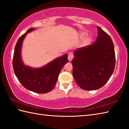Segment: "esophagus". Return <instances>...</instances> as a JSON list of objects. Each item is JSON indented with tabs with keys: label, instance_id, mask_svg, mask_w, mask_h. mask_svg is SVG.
Segmentation results:
<instances>
[{
	"label": "esophagus",
	"instance_id": "obj_1",
	"mask_svg": "<svg viewBox=\"0 0 129 129\" xmlns=\"http://www.w3.org/2000/svg\"><path fill=\"white\" fill-rule=\"evenodd\" d=\"M73 58V55L72 53H69L68 56V59L69 61H71Z\"/></svg>",
	"mask_w": 129,
	"mask_h": 129
}]
</instances>
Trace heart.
Segmentation results:
<instances>
[{"instance_id": "1", "label": "heart", "mask_w": 129, "mask_h": 129, "mask_svg": "<svg viewBox=\"0 0 129 129\" xmlns=\"http://www.w3.org/2000/svg\"><path fill=\"white\" fill-rule=\"evenodd\" d=\"M85 35V33H81V36L83 37ZM91 42V38L90 36H87L85 37V38H83L82 42V45L83 46H88L90 44Z\"/></svg>"}]
</instances>
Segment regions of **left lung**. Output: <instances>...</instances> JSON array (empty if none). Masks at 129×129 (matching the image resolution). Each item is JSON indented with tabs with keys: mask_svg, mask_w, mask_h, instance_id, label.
I'll list each match as a JSON object with an SVG mask.
<instances>
[{
	"mask_svg": "<svg viewBox=\"0 0 129 129\" xmlns=\"http://www.w3.org/2000/svg\"><path fill=\"white\" fill-rule=\"evenodd\" d=\"M96 42L75 50L72 59L73 76L83 90H96L104 86L114 71V45L110 36L98 27Z\"/></svg>",
	"mask_w": 129,
	"mask_h": 129,
	"instance_id": "obj_1",
	"label": "left lung"
}]
</instances>
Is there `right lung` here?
Here are the masks:
<instances>
[{"instance_id":"right-lung-1","label":"right lung","mask_w":129,"mask_h":129,"mask_svg":"<svg viewBox=\"0 0 129 129\" xmlns=\"http://www.w3.org/2000/svg\"><path fill=\"white\" fill-rule=\"evenodd\" d=\"M33 30V28L29 29L18 39L13 55V70L18 80L26 89L36 93H46L54 87L61 69L68 61V54L57 58L41 68L26 66L22 59L21 48L27 34Z\"/></svg>"}]
</instances>
